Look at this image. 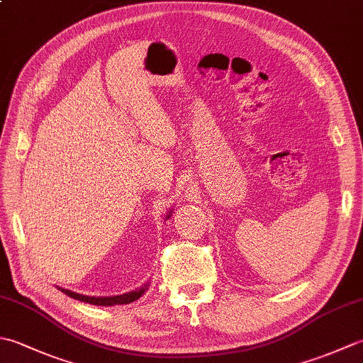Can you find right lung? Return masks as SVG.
Instances as JSON below:
<instances>
[{
	"label": "right lung",
	"instance_id": "add662e5",
	"mask_svg": "<svg viewBox=\"0 0 363 363\" xmlns=\"http://www.w3.org/2000/svg\"><path fill=\"white\" fill-rule=\"evenodd\" d=\"M169 218V215H168ZM62 290L67 296L70 298H74V299H79V301H84V303H89V304H95V306H115V304H129L133 303V301L138 299L142 295L143 291L146 290V287L140 289V290H135V291H129V293H125V295H118V296H106V298H101V296H84V295H79V293H74V291H70V290Z\"/></svg>",
	"mask_w": 363,
	"mask_h": 363
}]
</instances>
